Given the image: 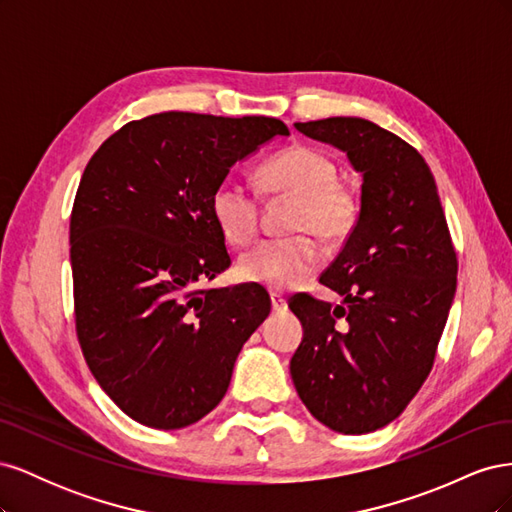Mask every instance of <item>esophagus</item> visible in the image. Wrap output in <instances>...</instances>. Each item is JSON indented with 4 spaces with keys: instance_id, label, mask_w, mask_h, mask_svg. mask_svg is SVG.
<instances>
[{
    "instance_id": "34e87169",
    "label": "esophagus",
    "mask_w": 512,
    "mask_h": 512,
    "mask_svg": "<svg viewBox=\"0 0 512 512\" xmlns=\"http://www.w3.org/2000/svg\"><path fill=\"white\" fill-rule=\"evenodd\" d=\"M271 307H273V312H282V309H286V299L282 297V294L271 292Z\"/></svg>"
}]
</instances>
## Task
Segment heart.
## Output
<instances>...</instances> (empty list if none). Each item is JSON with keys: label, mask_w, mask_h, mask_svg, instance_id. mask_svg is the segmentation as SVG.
Listing matches in <instances>:
<instances>
[{"label": "heart", "mask_w": 512, "mask_h": 512, "mask_svg": "<svg viewBox=\"0 0 512 512\" xmlns=\"http://www.w3.org/2000/svg\"><path fill=\"white\" fill-rule=\"evenodd\" d=\"M262 190L271 198L297 200L290 239H271L245 252L237 271L245 282L271 290H288L305 282L322 265V245L316 235L342 241L361 218V194L337 175L335 160L316 147L292 145L275 153L258 168ZM213 220L226 241L247 245L260 230V200L235 179H222L211 192Z\"/></svg>", "instance_id": "obj_1"}]
</instances>
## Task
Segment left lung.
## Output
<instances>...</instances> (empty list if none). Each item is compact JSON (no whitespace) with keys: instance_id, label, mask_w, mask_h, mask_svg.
Instances as JSON below:
<instances>
[{"instance_id":"obj_1","label":"left lung","mask_w":512,"mask_h":512,"mask_svg":"<svg viewBox=\"0 0 512 512\" xmlns=\"http://www.w3.org/2000/svg\"><path fill=\"white\" fill-rule=\"evenodd\" d=\"M348 153L363 173L361 218L312 294L288 305L303 324L290 376L307 410L339 433L376 431L404 412L436 361L457 288V252L423 156L361 117L294 123Z\"/></svg>"}]
</instances>
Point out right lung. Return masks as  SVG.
Here are the masks:
<instances>
[{
  "instance_id": "add662e5",
  "label": "right lung",
  "mask_w": 512,
  "mask_h": 512,
  "mask_svg": "<svg viewBox=\"0 0 512 512\" xmlns=\"http://www.w3.org/2000/svg\"><path fill=\"white\" fill-rule=\"evenodd\" d=\"M277 134L273 117L168 111L98 147L70 215L76 337L104 393L136 423L181 429L228 391L271 312L254 284L200 288L230 267L211 192Z\"/></svg>"
}]
</instances>
